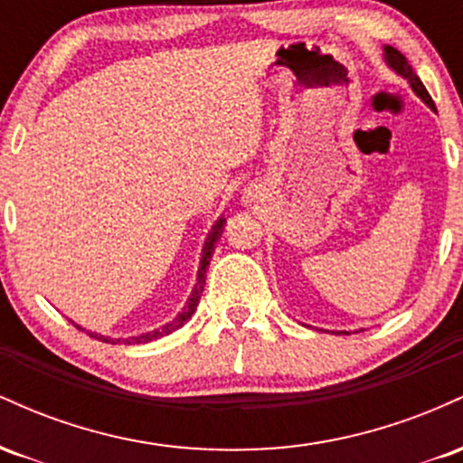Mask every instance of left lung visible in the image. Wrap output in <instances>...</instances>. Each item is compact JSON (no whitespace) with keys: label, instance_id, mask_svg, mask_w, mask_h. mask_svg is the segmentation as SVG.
I'll list each match as a JSON object with an SVG mask.
<instances>
[{"label":"left lung","instance_id":"obj_1","mask_svg":"<svg viewBox=\"0 0 463 463\" xmlns=\"http://www.w3.org/2000/svg\"><path fill=\"white\" fill-rule=\"evenodd\" d=\"M383 58H385L387 67H390L392 71H396L401 78H405L407 82H409V87L413 89V93H416L418 98L422 99V102L427 104L429 109L433 110V113H438V109H435L431 95H429L427 89H424L422 80H420V78L416 76V71H413L411 65H409L407 58L402 56L398 50H394V47H392V45H385V47H383ZM333 333H335V335H339V333H342V335H350L348 331H333Z\"/></svg>","mask_w":463,"mask_h":463}]
</instances>
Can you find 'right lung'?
I'll return each instance as SVG.
<instances>
[{"instance_id": "right-lung-1", "label": "right lung", "mask_w": 463, "mask_h": 463, "mask_svg": "<svg viewBox=\"0 0 463 463\" xmlns=\"http://www.w3.org/2000/svg\"><path fill=\"white\" fill-rule=\"evenodd\" d=\"M224 224H226V220H224V217H220V220H217L215 224L211 226L209 235H206V239H204V246H202L200 265H198V276H195V285H194V289H191V296L187 298V302H184L183 311H180L178 316L174 317L172 322L163 324V326L154 328V331H147V333H141V335H132V337H124V339L104 337V335L93 333V331H87V328L78 326V324H76V326L80 328V331H87V335H91V337L99 339V342H106V344H147V342H152V339L165 337V335H169V333L178 331V328L183 326V324L187 322L191 316H194L195 307H198L200 296H202V291H204V283H206V269H209L211 257H213V252H215V243H217V239L222 237V231H224Z\"/></svg>"}]
</instances>
